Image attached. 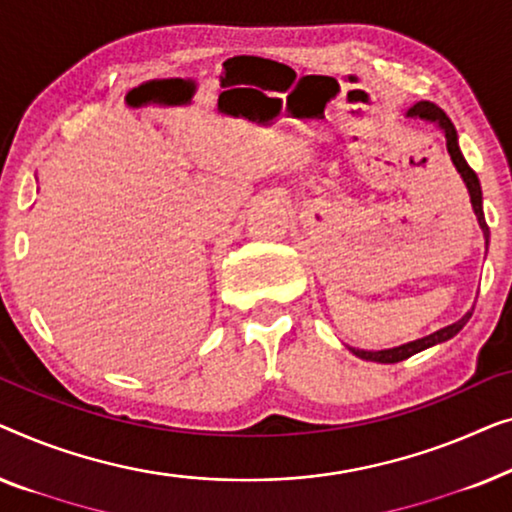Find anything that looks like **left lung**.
<instances>
[{"mask_svg": "<svg viewBox=\"0 0 512 512\" xmlns=\"http://www.w3.org/2000/svg\"><path fill=\"white\" fill-rule=\"evenodd\" d=\"M406 118L429 122V125H434V127H438V129H441V132H443V136H445V148H448L450 160H452V164H455L457 174L462 176L466 190H469L473 213H475V218H478V225H480V229H482V236H485V246H489V227H487V222H485V213H482V190H480V181H478V176H475V171L469 167V164H466L462 150H459V141H457V129H455V125H452L448 115H445L441 109H438V106L429 104V102H417L415 106H410L408 113H406ZM471 313H473V311L462 315V318H459L457 322H452V325L434 331V334L422 336V338H415V341L397 345V348L362 350V348H350V345H348V350L352 352V355H357L359 359H366V362L397 364V362H403V359L417 355V352L431 348V345H438V343L450 341L452 336H457L459 331L464 329V325H466V322H469V318H471Z\"/></svg>", "mask_w": 512, "mask_h": 512, "instance_id": "left-lung-1", "label": "left lung"}]
</instances>
